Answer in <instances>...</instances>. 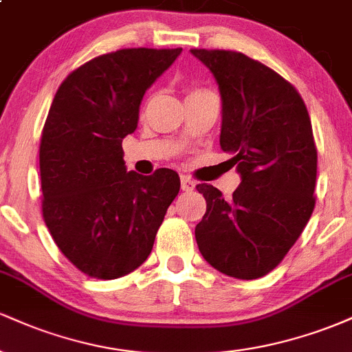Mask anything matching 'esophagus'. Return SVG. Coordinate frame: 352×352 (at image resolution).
<instances>
[{"label":"esophagus","mask_w":352,"mask_h":352,"mask_svg":"<svg viewBox=\"0 0 352 352\" xmlns=\"http://www.w3.org/2000/svg\"><path fill=\"white\" fill-rule=\"evenodd\" d=\"M180 187H182V190H184V192H192V190H195V182L184 175L180 179Z\"/></svg>","instance_id":"1"}]
</instances>
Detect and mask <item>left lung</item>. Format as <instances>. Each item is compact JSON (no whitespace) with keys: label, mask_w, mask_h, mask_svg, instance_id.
<instances>
[{"label":"left lung","mask_w":352,"mask_h":352,"mask_svg":"<svg viewBox=\"0 0 352 352\" xmlns=\"http://www.w3.org/2000/svg\"><path fill=\"white\" fill-rule=\"evenodd\" d=\"M190 52L217 80L221 151L233 153L241 177L228 200L197 185L207 200L197 245L218 272L256 280L281 263L313 213L318 152L308 109L288 80L241 52Z\"/></svg>","instance_id":"left-lung-1"}]
</instances>
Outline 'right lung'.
I'll list each match as a JSON object with an SVG mask.
<instances>
[{
  "mask_svg": "<svg viewBox=\"0 0 352 352\" xmlns=\"http://www.w3.org/2000/svg\"><path fill=\"white\" fill-rule=\"evenodd\" d=\"M132 47L102 54L60 84L39 147L43 217L58 248L98 280L125 276L147 260L179 173L127 172L122 140L139 122L145 91L180 56Z\"/></svg>",
  "mask_w": 352,
  "mask_h": 352,
  "instance_id": "add662e5",
  "label": "right lung"
}]
</instances>
